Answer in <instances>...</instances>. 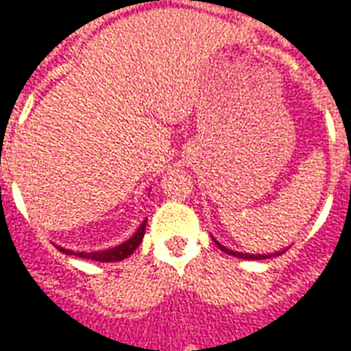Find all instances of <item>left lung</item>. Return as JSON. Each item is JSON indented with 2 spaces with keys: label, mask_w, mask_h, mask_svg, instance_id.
<instances>
[{
  "label": "left lung",
  "mask_w": 351,
  "mask_h": 351,
  "mask_svg": "<svg viewBox=\"0 0 351 351\" xmlns=\"http://www.w3.org/2000/svg\"><path fill=\"white\" fill-rule=\"evenodd\" d=\"M217 245H219L221 250L225 251V253H228V255H234V257H242V259H268V257H272V255H250V253H238V251H230L227 250V247H223L219 242H215ZM276 255H280V253H276Z\"/></svg>",
  "instance_id": "left-lung-1"
}]
</instances>
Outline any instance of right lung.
I'll list each match as a JSON object with an SVG mask.
<instances>
[{
    "mask_svg": "<svg viewBox=\"0 0 351 351\" xmlns=\"http://www.w3.org/2000/svg\"><path fill=\"white\" fill-rule=\"evenodd\" d=\"M145 225H147V219L143 221L140 225V228L136 230V234L132 236L130 240H126L121 245L117 247H111V250L106 251H92V253H84V251H69L64 250V247H58L60 251H64L66 255H75V257H81V259H90L98 261V263H115V261L126 259L128 255H132L134 251L138 250V245L143 240V234H145Z\"/></svg>",
    "mask_w": 351,
    "mask_h": 351,
    "instance_id": "obj_1",
    "label": "right lung"
}]
</instances>
